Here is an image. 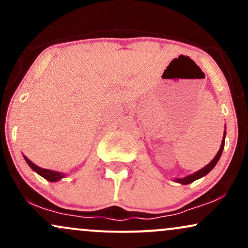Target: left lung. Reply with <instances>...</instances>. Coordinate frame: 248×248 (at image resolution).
<instances>
[{"label": "left lung", "mask_w": 248, "mask_h": 248, "mask_svg": "<svg viewBox=\"0 0 248 248\" xmlns=\"http://www.w3.org/2000/svg\"><path fill=\"white\" fill-rule=\"evenodd\" d=\"M224 146H225V136H224L223 141H221V146H220V149H219L218 154H217V155H216V157L213 158V160L210 162L209 164H207L206 167H204L203 169L198 170L197 172L192 173V175L186 176V177L177 178V179H176V182H178V183H181V184H189V183H192V182L196 181V179H198V178L203 177V176L207 175V173H209L213 169V168H215L216 164H217V162L219 161V158H220L221 153H223V149H224Z\"/></svg>", "instance_id": "8db88e82"}]
</instances>
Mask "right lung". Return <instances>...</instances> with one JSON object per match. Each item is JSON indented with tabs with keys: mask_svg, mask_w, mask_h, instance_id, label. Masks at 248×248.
<instances>
[{
	"mask_svg": "<svg viewBox=\"0 0 248 248\" xmlns=\"http://www.w3.org/2000/svg\"><path fill=\"white\" fill-rule=\"evenodd\" d=\"M25 161H27V163L29 164V167L31 168L32 170H35V171L38 173V175H41L42 177H44L45 179H47V181L50 182H57L59 181V179L64 177V173L62 172H58V171H52V170H47V169H43V168H39L37 167L36 164H33L32 162H31L29 158H27L24 156Z\"/></svg>",
	"mask_w": 248,
	"mask_h": 248,
	"instance_id": "1",
	"label": "right lung"
}]
</instances>
